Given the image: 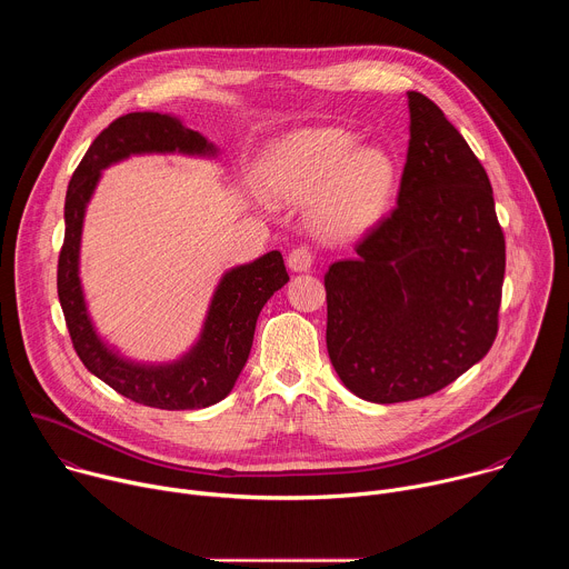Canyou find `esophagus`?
<instances>
[{"instance_id":"obj_1","label":"esophagus","mask_w":569,"mask_h":569,"mask_svg":"<svg viewBox=\"0 0 569 569\" xmlns=\"http://www.w3.org/2000/svg\"><path fill=\"white\" fill-rule=\"evenodd\" d=\"M312 252H310V248H306V246H299V248H295L290 254H288V268L292 270V272H308L310 270V266H312Z\"/></svg>"}]
</instances>
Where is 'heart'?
<instances>
[{"mask_svg":"<svg viewBox=\"0 0 569 569\" xmlns=\"http://www.w3.org/2000/svg\"><path fill=\"white\" fill-rule=\"evenodd\" d=\"M356 143V134L342 128L290 132L263 164L268 198L310 204V224L323 240L347 242L362 236L391 200L396 167L382 148Z\"/></svg>","mask_w":569,"mask_h":569,"instance_id":"obj_1","label":"heart"}]
</instances>
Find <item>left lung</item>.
<instances>
[{"instance_id":"obj_1","label":"left lung","mask_w":569,"mask_h":569,"mask_svg":"<svg viewBox=\"0 0 569 569\" xmlns=\"http://www.w3.org/2000/svg\"><path fill=\"white\" fill-rule=\"evenodd\" d=\"M410 146L393 211L323 274L329 358L356 396H430L496 342L505 233L479 159L435 101L408 92Z\"/></svg>"}]
</instances>
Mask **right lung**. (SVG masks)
<instances>
[{"label":"right lung","instance_id":"add662e5","mask_svg":"<svg viewBox=\"0 0 569 569\" xmlns=\"http://www.w3.org/2000/svg\"><path fill=\"white\" fill-rule=\"evenodd\" d=\"M141 152L216 154V146L180 119L130 112L114 119L88 148L64 198V240L58 257V299L71 345L83 365L121 396L157 410H200L222 400L248 362L266 301L288 283L281 252L238 266L220 279L200 340L171 365H137L112 351L94 331L78 277L80 233L101 171Z\"/></svg>","mask_w":569,"mask_h":569}]
</instances>
